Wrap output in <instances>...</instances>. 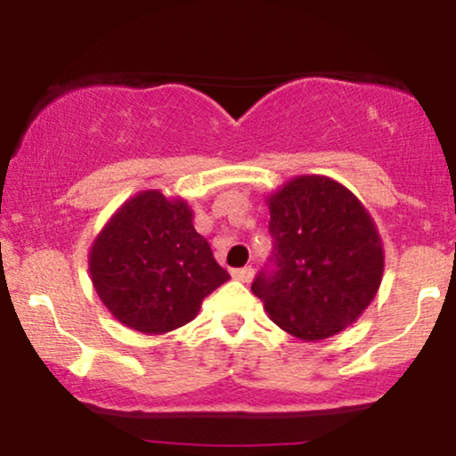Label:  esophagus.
Masks as SVG:
<instances>
[{"mask_svg":"<svg viewBox=\"0 0 456 456\" xmlns=\"http://www.w3.org/2000/svg\"><path fill=\"white\" fill-rule=\"evenodd\" d=\"M232 276H233L235 281H240V282H250V281H253V276H255V270L250 268V265H246V268L233 270Z\"/></svg>","mask_w":456,"mask_h":456,"instance_id":"obj_1","label":"esophagus"}]
</instances>
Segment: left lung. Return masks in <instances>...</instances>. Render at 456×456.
<instances>
[{"label":"left lung","instance_id":"1","mask_svg":"<svg viewBox=\"0 0 456 456\" xmlns=\"http://www.w3.org/2000/svg\"><path fill=\"white\" fill-rule=\"evenodd\" d=\"M268 265L250 289L276 326L322 341L354 323L373 302L384 248L354 192L323 175H300L268 197Z\"/></svg>","mask_w":456,"mask_h":456}]
</instances>
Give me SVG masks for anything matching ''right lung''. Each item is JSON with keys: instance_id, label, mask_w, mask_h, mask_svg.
Wrapping results in <instances>:
<instances>
[{"instance_id": "1", "label": "right lung", "mask_w": 456, "mask_h": 456, "mask_svg": "<svg viewBox=\"0 0 456 456\" xmlns=\"http://www.w3.org/2000/svg\"><path fill=\"white\" fill-rule=\"evenodd\" d=\"M90 274L111 315L145 334L192 322L203 297L229 281L188 203L160 191L139 192L113 214L92 244Z\"/></svg>"}]
</instances>
